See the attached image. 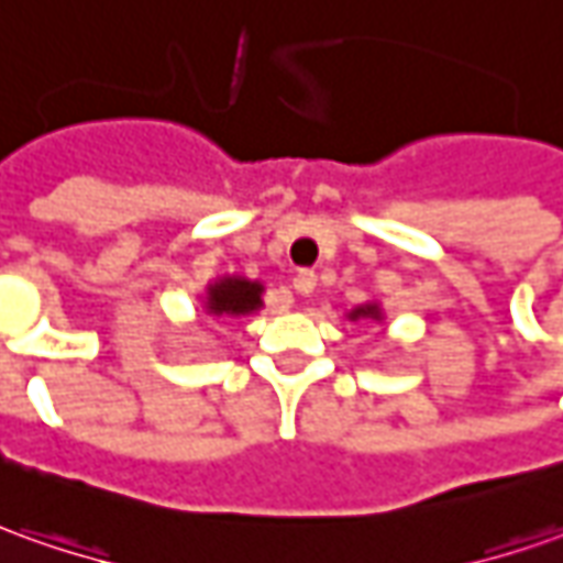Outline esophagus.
I'll use <instances>...</instances> for the list:
<instances>
[{"label": "esophagus", "mask_w": 563, "mask_h": 563, "mask_svg": "<svg viewBox=\"0 0 563 563\" xmlns=\"http://www.w3.org/2000/svg\"><path fill=\"white\" fill-rule=\"evenodd\" d=\"M292 289H296L298 296H311L313 289H317V274L313 271H298L296 277H292Z\"/></svg>", "instance_id": "obj_1"}]
</instances>
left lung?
I'll use <instances>...</instances> for the list:
<instances>
[{"label": "left lung", "mask_w": 563, "mask_h": 563, "mask_svg": "<svg viewBox=\"0 0 563 563\" xmlns=\"http://www.w3.org/2000/svg\"><path fill=\"white\" fill-rule=\"evenodd\" d=\"M347 320H373V323H385V311H382L378 301H363V305L347 311Z\"/></svg>", "instance_id": "8db88e82"}]
</instances>
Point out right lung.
I'll list each match as a JSON object with an SVG mask.
<instances>
[{"instance_id": "1", "label": "right lung", "mask_w": 563, "mask_h": 563, "mask_svg": "<svg viewBox=\"0 0 563 563\" xmlns=\"http://www.w3.org/2000/svg\"><path fill=\"white\" fill-rule=\"evenodd\" d=\"M265 283L243 274H224L206 283L200 311L206 317H250L265 308Z\"/></svg>"}]
</instances>
